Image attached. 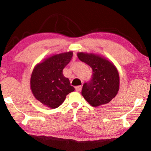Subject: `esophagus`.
Listing matches in <instances>:
<instances>
[{"instance_id":"34e87169","label":"esophagus","mask_w":151,"mask_h":151,"mask_svg":"<svg viewBox=\"0 0 151 151\" xmlns=\"http://www.w3.org/2000/svg\"><path fill=\"white\" fill-rule=\"evenodd\" d=\"M81 88H82V86H76V87H75V90H76V91L80 92V91H81Z\"/></svg>"}]
</instances>
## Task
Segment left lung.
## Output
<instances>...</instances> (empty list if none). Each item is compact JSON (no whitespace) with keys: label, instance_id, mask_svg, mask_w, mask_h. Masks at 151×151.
<instances>
[{"label":"left lung","instance_id":"8db88e82","mask_svg":"<svg viewBox=\"0 0 151 151\" xmlns=\"http://www.w3.org/2000/svg\"><path fill=\"white\" fill-rule=\"evenodd\" d=\"M80 61L92 70L90 82L85 83L81 94L93 107L104 105L115 97L119 89V75L113 63L99 55L78 52Z\"/></svg>","mask_w":151,"mask_h":151}]
</instances>
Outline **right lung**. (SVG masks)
Instances as JSON below:
<instances>
[{
  "label": "right lung",
  "instance_id": "add662e5",
  "mask_svg": "<svg viewBox=\"0 0 151 151\" xmlns=\"http://www.w3.org/2000/svg\"><path fill=\"white\" fill-rule=\"evenodd\" d=\"M72 51L57 54L43 59L36 65L30 79V88L36 99L47 107L57 108L66 96L73 92L69 79L63 74V70L71 61Z\"/></svg>",
  "mask_w": 151,
  "mask_h": 151
}]
</instances>
